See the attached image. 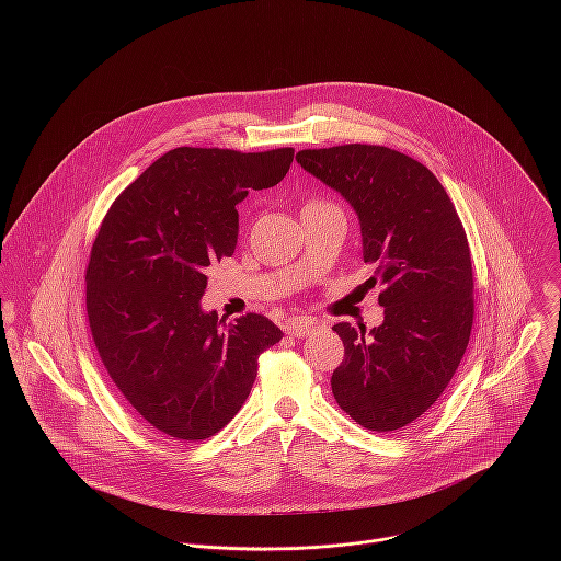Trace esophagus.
<instances>
[{
	"mask_svg": "<svg viewBox=\"0 0 561 561\" xmlns=\"http://www.w3.org/2000/svg\"><path fill=\"white\" fill-rule=\"evenodd\" d=\"M285 328H287V334H291L296 339H305L313 330H318V321L311 320V318H294V320L287 321Z\"/></svg>",
	"mask_w": 561,
	"mask_h": 561,
	"instance_id": "1",
	"label": "esophagus"
}]
</instances>
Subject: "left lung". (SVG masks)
Here are the masks:
<instances>
[{"label":"left lung","instance_id":"1","mask_svg":"<svg viewBox=\"0 0 561 561\" xmlns=\"http://www.w3.org/2000/svg\"><path fill=\"white\" fill-rule=\"evenodd\" d=\"M298 163L356 211L363 259L385 321H341L345 345L332 396L358 425L396 432L423 416L451 382L473 328V265L465 227L421 161L376 145L307 149Z\"/></svg>","mask_w":561,"mask_h":561}]
</instances>
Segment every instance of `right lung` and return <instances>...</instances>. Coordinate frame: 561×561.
I'll return each mask as SVG.
<instances>
[{
  "mask_svg": "<svg viewBox=\"0 0 561 561\" xmlns=\"http://www.w3.org/2000/svg\"><path fill=\"white\" fill-rule=\"evenodd\" d=\"M294 149L179 147L153 161L105 214L85 267L90 332L129 405L174 440L220 432L248 398L259 356L283 339L248 313H205V267L238 245V205L276 185Z\"/></svg>",
  "mask_w": 561,
  "mask_h": 561,
  "instance_id": "add662e5",
  "label": "right lung"
}]
</instances>
